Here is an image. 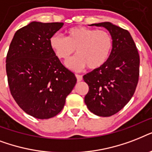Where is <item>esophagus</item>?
I'll use <instances>...</instances> for the list:
<instances>
[{"mask_svg": "<svg viewBox=\"0 0 152 152\" xmlns=\"http://www.w3.org/2000/svg\"><path fill=\"white\" fill-rule=\"evenodd\" d=\"M76 77L77 79V81H81L83 80V76L81 75H78V74H76Z\"/></svg>", "mask_w": 152, "mask_h": 152, "instance_id": "obj_1", "label": "esophagus"}]
</instances>
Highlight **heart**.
Wrapping results in <instances>:
<instances>
[{"label": "heart", "mask_w": 152, "mask_h": 152, "mask_svg": "<svg viewBox=\"0 0 152 152\" xmlns=\"http://www.w3.org/2000/svg\"><path fill=\"white\" fill-rule=\"evenodd\" d=\"M66 34V38L53 34L50 46L54 54L64 61H68L76 50L78 56L67 63L70 69L78 72L88 66L96 70L108 61L113 47V37L109 31L78 26L69 28Z\"/></svg>", "instance_id": "1"}]
</instances>
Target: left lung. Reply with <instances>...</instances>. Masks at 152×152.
<instances>
[{"instance_id": "1", "label": "left lung", "mask_w": 152, "mask_h": 152, "mask_svg": "<svg viewBox=\"0 0 152 152\" xmlns=\"http://www.w3.org/2000/svg\"><path fill=\"white\" fill-rule=\"evenodd\" d=\"M90 26L103 27L113 37V47L106 64L83 76L89 91L84 102L88 110L100 117L120 111L132 99L140 73V56L127 30L110 22Z\"/></svg>"}]
</instances>
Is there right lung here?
Masks as SVG:
<instances>
[{
  "label": "right lung",
  "mask_w": 152,
  "mask_h": 152,
  "mask_svg": "<svg viewBox=\"0 0 152 152\" xmlns=\"http://www.w3.org/2000/svg\"><path fill=\"white\" fill-rule=\"evenodd\" d=\"M63 23L31 22L15 32L6 57L10 92L18 106L39 119L61 111L76 85L75 74L61 64L50 39Z\"/></svg>",
  "instance_id": "obj_1"
}]
</instances>
